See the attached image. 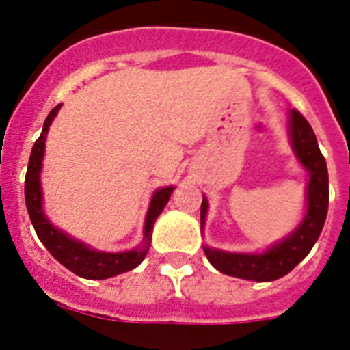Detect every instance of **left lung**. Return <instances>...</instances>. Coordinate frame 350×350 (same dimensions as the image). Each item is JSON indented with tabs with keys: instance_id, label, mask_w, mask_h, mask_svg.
<instances>
[{
	"instance_id": "left-lung-1",
	"label": "left lung",
	"mask_w": 350,
	"mask_h": 350,
	"mask_svg": "<svg viewBox=\"0 0 350 350\" xmlns=\"http://www.w3.org/2000/svg\"><path fill=\"white\" fill-rule=\"evenodd\" d=\"M291 139H293L294 152L310 174L307 214L304 221L293 236H288L285 241L267 250L265 254H234V252H221L205 247L207 260L227 276L254 280V282L278 280L293 271L309 254L316 239L320 238L329 208V172L312 126L296 109L291 112ZM205 214H207V200L203 198L202 227L205 224Z\"/></svg>"
}]
</instances>
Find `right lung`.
I'll list each match as a JSON object with an SVG mask.
<instances>
[{
	"label": "right lung",
	"mask_w": 350,
	"mask_h": 350,
	"mask_svg": "<svg viewBox=\"0 0 350 350\" xmlns=\"http://www.w3.org/2000/svg\"><path fill=\"white\" fill-rule=\"evenodd\" d=\"M59 107L56 105L51 111V114L46 116L41 136L36 139L32 152H30L29 169H27V176H25V203H27V211H29L30 221L34 225L36 234L41 239V243L45 245L46 250L56 258L63 267H67L68 271H72L74 274H78L87 280H105V278H112L121 272L132 271L136 269L143 261L145 254H147L148 245H150V236H152L154 221L158 218L161 211L165 208L167 202H169L170 194L174 191V187H165L156 191L152 196L150 207H148L147 219H145V238H143V247L136 250H129V252H96V250L85 247L83 243H79L76 239L68 238L57 229H54L49 219L45 218V214L41 211V187H40V170H41V159H43V152H45V137L49 132L52 120L59 111Z\"/></svg>",
	"instance_id": "1"
}]
</instances>
